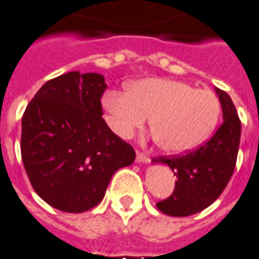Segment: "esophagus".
<instances>
[{
  "instance_id": "1",
  "label": "esophagus",
  "mask_w": 259,
  "mask_h": 259,
  "mask_svg": "<svg viewBox=\"0 0 259 259\" xmlns=\"http://www.w3.org/2000/svg\"><path fill=\"white\" fill-rule=\"evenodd\" d=\"M137 162L138 163L149 162V156L145 155V153H142V152H137Z\"/></svg>"
}]
</instances>
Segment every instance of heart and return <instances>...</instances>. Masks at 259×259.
Masks as SVG:
<instances>
[{
	"instance_id": "1",
	"label": "heart",
	"mask_w": 259,
	"mask_h": 259,
	"mask_svg": "<svg viewBox=\"0 0 259 259\" xmlns=\"http://www.w3.org/2000/svg\"><path fill=\"white\" fill-rule=\"evenodd\" d=\"M102 103L109 126L121 138H131L150 117L156 145L171 155L202 144L221 115V102L213 92L166 78L134 82L128 92H106Z\"/></svg>"
}]
</instances>
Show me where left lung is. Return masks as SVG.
I'll list each match as a JSON object with an SVG mask.
<instances>
[{
  "label": "left lung",
  "instance_id": "obj_1",
  "mask_svg": "<svg viewBox=\"0 0 259 259\" xmlns=\"http://www.w3.org/2000/svg\"><path fill=\"white\" fill-rule=\"evenodd\" d=\"M223 122L212 138L191 152L179 156L153 157V163H164L173 170L176 187L173 194L156 203L168 216L198 213L219 198L226 188L237 160L241 122L237 110L226 92L216 88Z\"/></svg>",
  "mask_w": 259,
  "mask_h": 259
}]
</instances>
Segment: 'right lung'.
<instances>
[{
    "instance_id": "obj_1",
    "label": "right lung",
    "mask_w": 259,
    "mask_h": 259,
    "mask_svg": "<svg viewBox=\"0 0 259 259\" xmlns=\"http://www.w3.org/2000/svg\"><path fill=\"white\" fill-rule=\"evenodd\" d=\"M104 76L72 71L50 79L22 117L21 153L33 190L53 208L80 213L103 199L135 150L103 120Z\"/></svg>"
}]
</instances>
